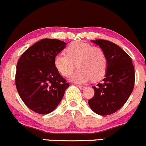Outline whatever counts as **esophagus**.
<instances>
[{"instance_id":"1","label":"esophagus","mask_w":146,"mask_h":146,"mask_svg":"<svg viewBox=\"0 0 146 146\" xmlns=\"http://www.w3.org/2000/svg\"><path fill=\"white\" fill-rule=\"evenodd\" d=\"M77 86L80 88V89H84L85 88V86H83V85H77Z\"/></svg>"}]
</instances>
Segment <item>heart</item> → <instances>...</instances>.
Masks as SVG:
<instances>
[{"instance_id":"heart-1","label":"heart","mask_w":146,"mask_h":146,"mask_svg":"<svg viewBox=\"0 0 146 146\" xmlns=\"http://www.w3.org/2000/svg\"><path fill=\"white\" fill-rule=\"evenodd\" d=\"M66 54L60 53L54 57L55 68L62 76H70L77 65V71L71 76V81L85 83L92 78L99 81L107 69V58L102 49L83 42H74L66 48Z\"/></svg>"}]
</instances>
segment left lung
Here are the masks:
<instances>
[{"mask_svg":"<svg viewBox=\"0 0 146 146\" xmlns=\"http://www.w3.org/2000/svg\"><path fill=\"white\" fill-rule=\"evenodd\" d=\"M99 45L107 58L105 78L94 89L88 102L92 110L99 115L116 112L126 103L135 84V70L132 59L122 48L107 40L92 41Z\"/></svg>","mask_w":146,"mask_h":146,"instance_id":"obj_1","label":"left lung"}]
</instances>
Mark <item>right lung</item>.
Segmentation results:
<instances>
[{
    "label": "right lung",
    "instance_id": "right-lung-1",
    "mask_svg": "<svg viewBox=\"0 0 146 146\" xmlns=\"http://www.w3.org/2000/svg\"><path fill=\"white\" fill-rule=\"evenodd\" d=\"M66 43L59 39H43L29 47L16 65L15 83L24 104L40 114L52 112L69 86L55 68L54 57Z\"/></svg>",
    "mask_w": 146,
    "mask_h": 146
}]
</instances>
